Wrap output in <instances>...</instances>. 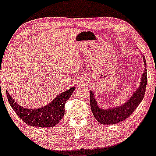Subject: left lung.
Returning <instances> with one entry per match:
<instances>
[{
	"mask_svg": "<svg viewBox=\"0 0 156 156\" xmlns=\"http://www.w3.org/2000/svg\"><path fill=\"white\" fill-rule=\"evenodd\" d=\"M143 57L144 63V71L140 78V84L138 88L133 92L132 96L121 105L110 108H100L98 104V101L94 98V93L91 90L90 91V105L91 111L94 118L98 122L102 124H116L119 122L123 121L135 110L138 106L140 102L144 97L146 87L147 84V64H146L145 57Z\"/></svg>",
	"mask_w": 156,
	"mask_h": 156,
	"instance_id": "1",
	"label": "left lung"
}]
</instances>
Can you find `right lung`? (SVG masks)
Masks as SVG:
<instances>
[{"instance_id":"add662e5","label":"right lung","mask_w":156,"mask_h":156,"mask_svg":"<svg viewBox=\"0 0 156 156\" xmlns=\"http://www.w3.org/2000/svg\"><path fill=\"white\" fill-rule=\"evenodd\" d=\"M74 90L75 87H71L57 95L49 104L37 108H24L18 105L8 91H6V97L12 109L25 123L35 127H52L63 118L65 103L71 98Z\"/></svg>"}]
</instances>
